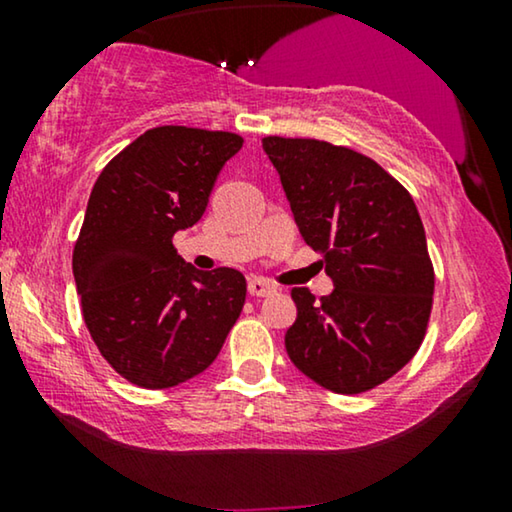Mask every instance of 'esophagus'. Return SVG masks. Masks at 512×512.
I'll return each mask as SVG.
<instances>
[{
	"label": "esophagus",
	"mask_w": 512,
	"mask_h": 512,
	"mask_svg": "<svg viewBox=\"0 0 512 512\" xmlns=\"http://www.w3.org/2000/svg\"><path fill=\"white\" fill-rule=\"evenodd\" d=\"M249 293L254 298H268V296H272V293H275V286L265 282V279L256 277V279H251V282H249Z\"/></svg>",
	"instance_id": "esophagus-1"
}]
</instances>
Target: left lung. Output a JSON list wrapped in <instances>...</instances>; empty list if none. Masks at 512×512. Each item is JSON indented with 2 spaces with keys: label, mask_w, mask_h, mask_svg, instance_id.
<instances>
[{
  "label": "left lung",
  "mask_w": 512,
  "mask_h": 512,
  "mask_svg": "<svg viewBox=\"0 0 512 512\" xmlns=\"http://www.w3.org/2000/svg\"><path fill=\"white\" fill-rule=\"evenodd\" d=\"M303 240L333 291L293 289L284 345L300 373L335 394L387 382L422 345L433 265L410 193L375 160L319 139L265 137Z\"/></svg>",
  "instance_id": "left-lung-1"
}]
</instances>
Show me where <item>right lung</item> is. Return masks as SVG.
Instances as JSON below:
<instances>
[{
    "mask_svg": "<svg viewBox=\"0 0 512 512\" xmlns=\"http://www.w3.org/2000/svg\"><path fill=\"white\" fill-rule=\"evenodd\" d=\"M242 137L160 125L125 146L97 177L72 270L90 338L125 380L170 389L219 356L240 317L242 272H202L172 237L205 214Z\"/></svg>",
    "mask_w": 512,
    "mask_h": 512,
    "instance_id": "add662e5",
    "label": "right lung"
}]
</instances>
